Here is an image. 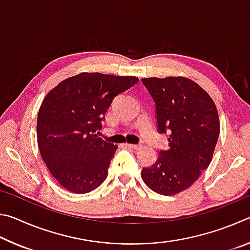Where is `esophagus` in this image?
Instances as JSON below:
<instances>
[{
    "label": "esophagus",
    "mask_w": 250,
    "mask_h": 250,
    "mask_svg": "<svg viewBox=\"0 0 250 250\" xmlns=\"http://www.w3.org/2000/svg\"><path fill=\"white\" fill-rule=\"evenodd\" d=\"M130 149H133V150H140L142 147V145H131V143H126L125 145Z\"/></svg>",
    "instance_id": "34e87169"
}]
</instances>
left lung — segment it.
<instances>
[{
  "mask_svg": "<svg viewBox=\"0 0 250 250\" xmlns=\"http://www.w3.org/2000/svg\"><path fill=\"white\" fill-rule=\"evenodd\" d=\"M155 104L159 133H168L167 150L141 172L155 193L174 195L188 188L208 167L219 135L218 112L209 95L184 77L143 78Z\"/></svg>",
  "mask_w": 250,
  "mask_h": 250,
  "instance_id": "1",
  "label": "left lung"
}]
</instances>
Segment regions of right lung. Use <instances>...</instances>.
<instances>
[{
	"label": "right lung",
	"instance_id": "1",
	"mask_svg": "<svg viewBox=\"0 0 250 250\" xmlns=\"http://www.w3.org/2000/svg\"><path fill=\"white\" fill-rule=\"evenodd\" d=\"M137 77L82 73L50 90L37 117V142L49 172L67 191H94L108 176L117 146L96 134L113 99Z\"/></svg>",
	"mask_w": 250,
	"mask_h": 250
}]
</instances>
